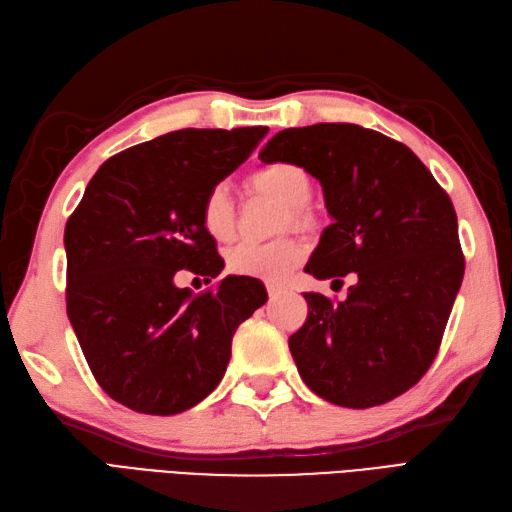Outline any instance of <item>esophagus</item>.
I'll return each instance as SVG.
<instances>
[{
	"label": "esophagus",
	"mask_w": 512,
	"mask_h": 512,
	"mask_svg": "<svg viewBox=\"0 0 512 512\" xmlns=\"http://www.w3.org/2000/svg\"><path fill=\"white\" fill-rule=\"evenodd\" d=\"M267 291H269V299H278V297H282V295H284V289H282V286H276V284H269V286H267Z\"/></svg>",
	"instance_id": "esophagus-1"
}]
</instances>
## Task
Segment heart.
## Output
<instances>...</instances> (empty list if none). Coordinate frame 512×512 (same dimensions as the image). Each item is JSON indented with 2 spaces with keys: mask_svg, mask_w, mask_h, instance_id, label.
Masks as SVG:
<instances>
[{
  "mask_svg": "<svg viewBox=\"0 0 512 512\" xmlns=\"http://www.w3.org/2000/svg\"><path fill=\"white\" fill-rule=\"evenodd\" d=\"M249 184L258 193H265L286 206L284 226L308 228L313 223V215L306 210L310 195H313V180L304 167L295 162H269L258 167ZM204 232L219 243H226L234 234V202L230 189L223 182L210 186L199 208ZM306 249L299 241L284 239L269 245L241 243L228 254V269L236 276L258 278L267 282H284L291 276V271L302 263Z\"/></svg>",
  "mask_w": 512,
  "mask_h": 512,
  "instance_id": "heart-1",
  "label": "heart"
}]
</instances>
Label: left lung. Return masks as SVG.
I'll return each mask as SVG.
<instances>
[{
    "label": "left lung",
    "instance_id": "left-lung-1",
    "mask_svg": "<svg viewBox=\"0 0 512 512\" xmlns=\"http://www.w3.org/2000/svg\"><path fill=\"white\" fill-rule=\"evenodd\" d=\"M317 178L332 217L306 271L341 282L345 302L304 293L289 347L323 400L371 408L415 386L439 352L465 273L452 199L404 143L356 123L278 132L258 154Z\"/></svg>",
    "mask_w": 512,
    "mask_h": 512
}]
</instances>
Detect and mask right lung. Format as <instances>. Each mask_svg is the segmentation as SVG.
I'll return each instance as SVG.
<instances>
[{
  "label": "right lung",
  "mask_w": 512,
  "mask_h": 512,
  "mask_svg": "<svg viewBox=\"0 0 512 512\" xmlns=\"http://www.w3.org/2000/svg\"><path fill=\"white\" fill-rule=\"evenodd\" d=\"M267 132L186 128L123 149L67 221L69 321L97 384L136 413L178 415L213 393L236 328L267 302L256 278L199 295L173 282L180 269L221 273L199 208Z\"/></svg>",
  "instance_id": "obj_1"
}]
</instances>
